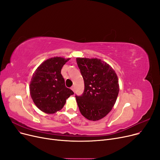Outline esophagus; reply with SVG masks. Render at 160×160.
<instances>
[{"label": "esophagus", "instance_id": "1", "mask_svg": "<svg viewBox=\"0 0 160 160\" xmlns=\"http://www.w3.org/2000/svg\"><path fill=\"white\" fill-rule=\"evenodd\" d=\"M71 90H72V91H74V86H72V87L71 88Z\"/></svg>", "mask_w": 160, "mask_h": 160}]
</instances>
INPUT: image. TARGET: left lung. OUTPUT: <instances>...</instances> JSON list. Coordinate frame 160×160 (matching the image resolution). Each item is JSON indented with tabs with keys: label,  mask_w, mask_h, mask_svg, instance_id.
Here are the masks:
<instances>
[{
	"label": "left lung",
	"mask_w": 160,
	"mask_h": 160,
	"mask_svg": "<svg viewBox=\"0 0 160 160\" xmlns=\"http://www.w3.org/2000/svg\"><path fill=\"white\" fill-rule=\"evenodd\" d=\"M84 91L76 99L82 115L90 121L102 119L113 107L119 94L117 76L112 67L98 58H77Z\"/></svg>",
	"instance_id": "obj_1"
}]
</instances>
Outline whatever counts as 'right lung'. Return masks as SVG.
Returning <instances> with one entry per match:
<instances>
[{
	"mask_svg": "<svg viewBox=\"0 0 160 160\" xmlns=\"http://www.w3.org/2000/svg\"><path fill=\"white\" fill-rule=\"evenodd\" d=\"M70 58H49L33 73L30 83V93L33 102L42 112L54 113L60 110L66 100L74 92L65 85L61 74L63 66Z\"/></svg>",
	"mask_w": 160,
	"mask_h": 160,
	"instance_id": "1",
	"label": "right lung"
}]
</instances>
